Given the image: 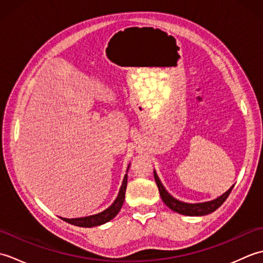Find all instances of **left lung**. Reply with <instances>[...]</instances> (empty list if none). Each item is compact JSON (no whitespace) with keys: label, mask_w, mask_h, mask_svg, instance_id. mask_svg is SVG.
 I'll list each match as a JSON object with an SVG mask.
<instances>
[{"label":"left lung","mask_w":263,"mask_h":263,"mask_svg":"<svg viewBox=\"0 0 263 263\" xmlns=\"http://www.w3.org/2000/svg\"><path fill=\"white\" fill-rule=\"evenodd\" d=\"M154 176H155L156 183H157L161 200L164 201V203L168 206L171 210L177 212V214L184 215V216H205V215L211 214V212L217 210L222 203L225 202V200L227 199L228 195H230L231 191L234 187V185H232L230 187V190L226 191L224 194H221L220 197H218L214 200L206 201V202L187 203V202H183V201L175 199L172 194L167 192V190L163 185V183L160 182L156 171H154Z\"/></svg>","instance_id":"obj_1"}]
</instances>
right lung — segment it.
<instances>
[{"label":"right lung","mask_w":263,"mask_h":263,"mask_svg":"<svg viewBox=\"0 0 263 263\" xmlns=\"http://www.w3.org/2000/svg\"><path fill=\"white\" fill-rule=\"evenodd\" d=\"M128 167H130V164L127 166L126 173L128 171ZM126 184H127V174L124 175V178H123L122 185L119 191V194H117L116 199L114 200V202L111 203L107 209H105L102 212H98L96 215H91V216H87V217H81V218H63L60 217L61 219H63L64 221L69 222L71 225H76L79 227H93V226H99L106 224L109 220L113 219V218L119 214V211L121 210L123 202H124L125 199V190H126Z\"/></svg>","instance_id":"1"}]
</instances>
